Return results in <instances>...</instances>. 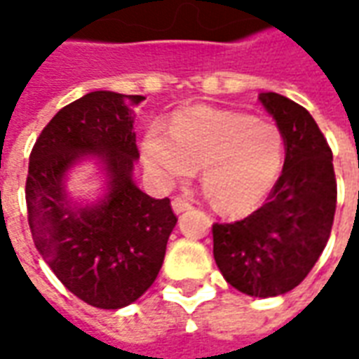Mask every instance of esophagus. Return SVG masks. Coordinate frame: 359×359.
<instances>
[{"label":"esophagus","mask_w":359,"mask_h":359,"mask_svg":"<svg viewBox=\"0 0 359 359\" xmlns=\"http://www.w3.org/2000/svg\"><path fill=\"white\" fill-rule=\"evenodd\" d=\"M192 210V203H188L187 200H182V198H175L172 200V211L179 215V213H184V211Z\"/></svg>","instance_id":"1"}]
</instances>
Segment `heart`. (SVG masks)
Masks as SVG:
<instances>
[{"label":"heart","mask_w":359,"mask_h":359,"mask_svg":"<svg viewBox=\"0 0 359 359\" xmlns=\"http://www.w3.org/2000/svg\"><path fill=\"white\" fill-rule=\"evenodd\" d=\"M142 159L167 184L202 169V187L215 208L242 213L262 203L285 163V138L275 123L236 111L188 107L169 128L149 126Z\"/></svg>","instance_id":"b5f03b06"}]
</instances>
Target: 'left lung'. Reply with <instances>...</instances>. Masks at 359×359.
<instances>
[{"label":"left lung","instance_id":"8db88e82","mask_svg":"<svg viewBox=\"0 0 359 359\" xmlns=\"http://www.w3.org/2000/svg\"><path fill=\"white\" fill-rule=\"evenodd\" d=\"M257 100L285 138L283 172L259 210L213 225V257L236 290L273 298L300 285L327 246L337 179L331 148L308 111L275 92Z\"/></svg>","mask_w":359,"mask_h":359}]
</instances>
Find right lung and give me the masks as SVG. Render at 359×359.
I'll return each mask as SVG.
<instances>
[{"label": "right lung", "mask_w": 359, "mask_h": 359, "mask_svg": "<svg viewBox=\"0 0 359 359\" xmlns=\"http://www.w3.org/2000/svg\"><path fill=\"white\" fill-rule=\"evenodd\" d=\"M142 100L109 90L82 95L51 118L30 154L27 208L36 248L55 277L94 308L138 300L154 285L177 225L169 198L156 200L134 182V107ZM88 158L106 177V192L79 204L66 179Z\"/></svg>", "instance_id": "obj_1"}]
</instances>
